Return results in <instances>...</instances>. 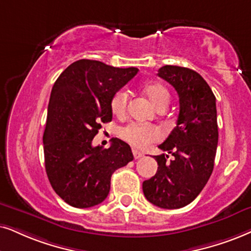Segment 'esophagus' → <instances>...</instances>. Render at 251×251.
<instances>
[{
  "instance_id": "esophagus-1",
  "label": "esophagus",
  "mask_w": 251,
  "mask_h": 251,
  "mask_svg": "<svg viewBox=\"0 0 251 251\" xmlns=\"http://www.w3.org/2000/svg\"><path fill=\"white\" fill-rule=\"evenodd\" d=\"M133 156H134V158H140L144 156V153H141V151H136V149H133Z\"/></svg>"
}]
</instances>
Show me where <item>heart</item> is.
Instances as JSON below:
<instances>
[{"mask_svg":"<svg viewBox=\"0 0 251 251\" xmlns=\"http://www.w3.org/2000/svg\"><path fill=\"white\" fill-rule=\"evenodd\" d=\"M144 91L151 103L155 107L167 105L169 103L170 95L167 88L161 83H149L144 88ZM128 104V94L125 90H119L111 97L110 107L112 113L117 117H123L126 113ZM120 135L123 139L129 142L136 148H144L160 139V129L151 125L142 124H129L120 129Z\"/></svg>","mask_w":251,"mask_h":251,"instance_id":"b5f03b06","label":"heart"}]
</instances>
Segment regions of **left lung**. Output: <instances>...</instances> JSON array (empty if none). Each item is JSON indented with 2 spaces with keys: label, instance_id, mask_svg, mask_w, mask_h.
Returning a JSON list of instances; mask_svg holds the SVG:
<instances>
[{
  "label": "left lung",
  "instance_id": "8db88e82",
  "mask_svg": "<svg viewBox=\"0 0 251 251\" xmlns=\"http://www.w3.org/2000/svg\"><path fill=\"white\" fill-rule=\"evenodd\" d=\"M157 75L175 88L179 97L176 127L158 146L173 155L154 156L156 174L142 183L148 201L161 208H180L195 201L212 175L218 146L215 96L198 73L163 66Z\"/></svg>",
  "mask_w": 251,
  "mask_h": 251
}]
</instances>
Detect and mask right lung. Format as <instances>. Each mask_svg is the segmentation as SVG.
Here are the masks:
<instances>
[{"label":"right lung","instance_id":"right-lung-1","mask_svg":"<svg viewBox=\"0 0 251 251\" xmlns=\"http://www.w3.org/2000/svg\"><path fill=\"white\" fill-rule=\"evenodd\" d=\"M138 72L82 59L53 85L43 136L45 169L56 195L73 207L100 204L112 174L133 160L131 147L120 139L105 149L91 144L100 123L112 120L111 97Z\"/></svg>","mask_w":251,"mask_h":251}]
</instances>
